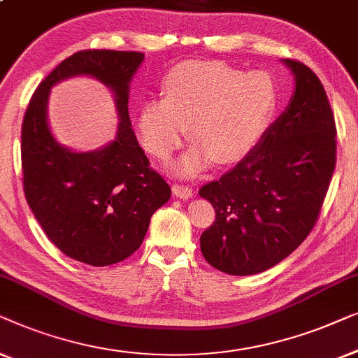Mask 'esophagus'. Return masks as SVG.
<instances>
[{
  "label": "esophagus",
  "mask_w": 358,
  "mask_h": 358,
  "mask_svg": "<svg viewBox=\"0 0 358 358\" xmlns=\"http://www.w3.org/2000/svg\"><path fill=\"white\" fill-rule=\"evenodd\" d=\"M172 189H173V194L180 199H189L191 196H193V189H191L189 186H186V185L177 183V185H173Z\"/></svg>",
  "instance_id": "obj_1"
}]
</instances>
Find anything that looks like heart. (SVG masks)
Instances as JSON below:
<instances>
[{
    "label": "heart",
    "instance_id": "b5f03b06",
    "mask_svg": "<svg viewBox=\"0 0 358 358\" xmlns=\"http://www.w3.org/2000/svg\"><path fill=\"white\" fill-rule=\"evenodd\" d=\"M164 97L144 100L138 110L143 148L160 160L170 157L188 134L194 149L178 169L198 173L210 159L234 164L264 138L279 107V89L266 71L246 73L224 62H185L162 80Z\"/></svg>",
    "mask_w": 358,
    "mask_h": 358
}]
</instances>
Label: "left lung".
Returning a JSON list of instances; mask_svg holds the SVG:
<instances>
[{"instance_id": "8db88e82", "label": "left lung", "mask_w": 358, "mask_h": 358, "mask_svg": "<svg viewBox=\"0 0 358 358\" xmlns=\"http://www.w3.org/2000/svg\"><path fill=\"white\" fill-rule=\"evenodd\" d=\"M284 63L295 76L289 107L236 167L199 189L215 209L201 251L231 275L263 273L299 248L334 173L336 123L323 84L306 64Z\"/></svg>"}]
</instances>
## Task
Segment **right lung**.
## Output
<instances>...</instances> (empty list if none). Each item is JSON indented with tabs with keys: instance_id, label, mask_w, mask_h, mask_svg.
<instances>
[{
	"instance_id": "right-lung-1",
	"label": "right lung",
	"mask_w": 358,
	"mask_h": 358,
	"mask_svg": "<svg viewBox=\"0 0 358 358\" xmlns=\"http://www.w3.org/2000/svg\"><path fill=\"white\" fill-rule=\"evenodd\" d=\"M143 59L144 53L117 50L74 53L40 83L24 115L21 160L29 208L58 250L90 266L129 258L152 214L172 196L162 175L150 169L129 122V83ZM79 73L102 80L117 99V138L94 153L59 146L46 123L49 89Z\"/></svg>"
}]
</instances>
